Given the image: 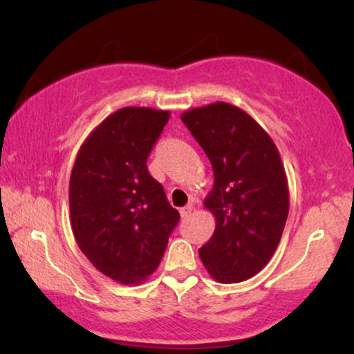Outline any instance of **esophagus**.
<instances>
[{"instance_id":"esophagus-1","label":"esophagus","mask_w":354,"mask_h":354,"mask_svg":"<svg viewBox=\"0 0 354 354\" xmlns=\"http://www.w3.org/2000/svg\"><path fill=\"white\" fill-rule=\"evenodd\" d=\"M193 212V206L192 205H187V206H183L182 209H180V216L183 217V219H185V217H188Z\"/></svg>"}]
</instances>
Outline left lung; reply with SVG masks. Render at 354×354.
Here are the masks:
<instances>
[{
	"label": "left lung",
	"mask_w": 354,
	"mask_h": 354,
	"mask_svg": "<svg viewBox=\"0 0 354 354\" xmlns=\"http://www.w3.org/2000/svg\"><path fill=\"white\" fill-rule=\"evenodd\" d=\"M180 118L214 172L203 205L216 229L198 253L217 282H243L266 268L282 239L290 206L282 158L270 135L239 106L216 101Z\"/></svg>",
	"instance_id": "8db88e82"
}]
</instances>
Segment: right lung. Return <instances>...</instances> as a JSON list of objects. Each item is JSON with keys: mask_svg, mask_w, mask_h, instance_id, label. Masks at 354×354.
Instances as JSON below:
<instances>
[{"mask_svg": "<svg viewBox=\"0 0 354 354\" xmlns=\"http://www.w3.org/2000/svg\"><path fill=\"white\" fill-rule=\"evenodd\" d=\"M171 113L127 106L91 130L69 180L75 241L106 277L124 285L147 280L161 263L180 214L149 176L148 154Z\"/></svg>", "mask_w": 354, "mask_h": 354, "instance_id": "add662e5", "label": "right lung"}]
</instances>
